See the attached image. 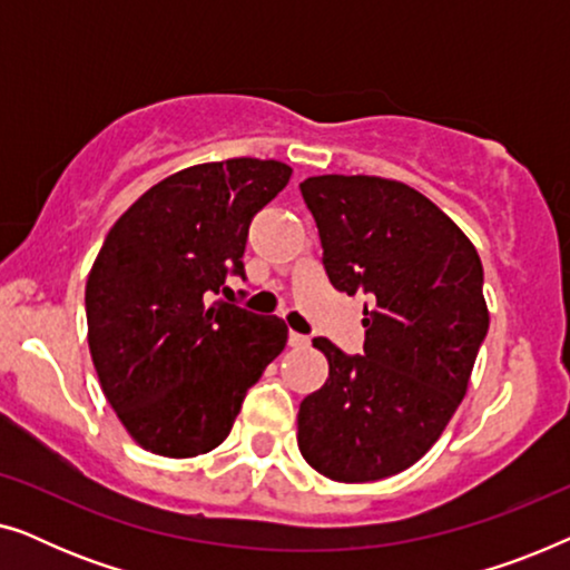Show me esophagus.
Here are the masks:
<instances>
[{"label": "esophagus", "mask_w": 570, "mask_h": 570, "mask_svg": "<svg viewBox=\"0 0 570 570\" xmlns=\"http://www.w3.org/2000/svg\"><path fill=\"white\" fill-rule=\"evenodd\" d=\"M287 342H291V347H308V337H306V334H298V332L287 334Z\"/></svg>", "instance_id": "obj_1"}]
</instances>
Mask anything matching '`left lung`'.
<instances>
[{"label":"left lung","instance_id":"obj_1","mask_svg":"<svg viewBox=\"0 0 570 570\" xmlns=\"http://www.w3.org/2000/svg\"><path fill=\"white\" fill-rule=\"evenodd\" d=\"M337 291L365 293L363 355L314 347L330 379L298 410V449L324 478L384 480L439 441L488 334L482 262L446 213L402 181L311 176L301 184Z\"/></svg>","mask_w":570,"mask_h":570}]
</instances>
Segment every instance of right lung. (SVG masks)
<instances>
[{"instance_id":"add662e5","label":"right lung","mask_w":570,"mask_h":570,"mask_svg":"<svg viewBox=\"0 0 570 570\" xmlns=\"http://www.w3.org/2000/svg\"><path fill=\"white\" fill-rule=\"evenodd\" d=\"M279 160L202 163L147 189L108 230L85 285L88 345L121 425L186 459L228 439L240 402L285 350L287 326L215 301L230 293L252 217L291 181Z\"/></svg>"}]
</instances>
